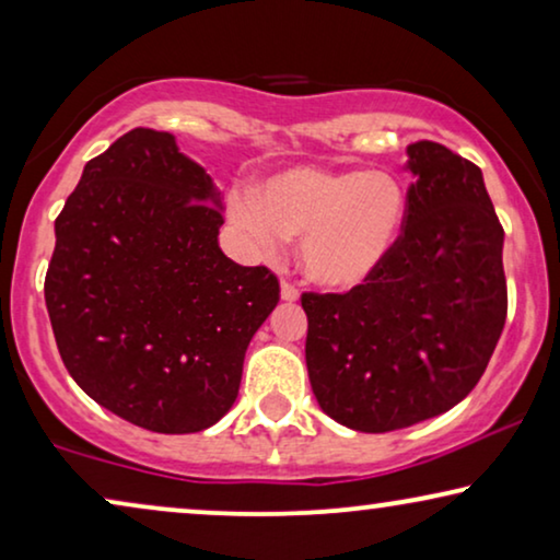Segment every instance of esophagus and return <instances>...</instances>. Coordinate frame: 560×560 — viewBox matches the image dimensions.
<instances>
[{
	"label": "esophagus",
	"instance_id": "34e87169",
	"mask_svg": "<svg viewBox=\"0 0 560 560\" xmlns=\"http://www.w3.org/2000/svg\"><path fill=\"white\" fill-rule=\"evenodd\" d=\"M298 295H301V293H298V288L293 285V282H290V280L280 282V298H282V301L293 303V301H298Z\"/></svg>",
	"mask_w": 560,
	"mask_h": 560
}]
</instances>
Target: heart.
<instances>
[{
	"label": "heart",
	"mask_w": 560,
	"mask_h": 560,
	"mask_svg": "<svg viewBox=\"0 0 560 560\" xmlns=\"http://www.w3.org/2000/svg\"><path fill=\"white\" fill-rule=\"evenodd\" d=\"M408 198L385 171L288 167L234 194L229 213L257 255L272 257L285 240H301V265L313 282L354 288L377 272L400 236Z\"/></svg>",
	"instance_id": "obj_1"
}]
</instances>
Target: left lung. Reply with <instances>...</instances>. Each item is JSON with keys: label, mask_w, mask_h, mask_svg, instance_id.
Here are the masks:
<instances>
[{"label": "left lung", "mask_w": 560, "mask_h": 560, "mask_svg": "<svg viewBox=\"0 0 560 560\" xmlns=\"http://www.w3.org/2000/svg\"><path fill=\"white\" fill-rule=\"evenodd\" d=\"M408 209L393 252L349 293H303L305 364L320 410L362 433L416 425L477 387L508 318L504 229L481 171L408 144Z\"/></svg>", "instance_id": "obj_1"}]
</instances>
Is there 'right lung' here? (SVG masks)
<instances>
[{
	"mask_svg": "<svg viewBox=\"0 0 560 560\" xmlns=\"http://www.w3.org/2000/svg\"><path fill=\"white\" fill-rule=\"evenodd\" d=\"M219 206L171 132L137 127L89 160L56 219L45 305L60 359L91 400L148 431L224 418L280 301L267 267L221 252Z\"/></svg>",
	"mask_w": 560,
	"mask_h": 560,
	"instance_id": "obj_1",
	"label": "right lung"
}]
</instances>
